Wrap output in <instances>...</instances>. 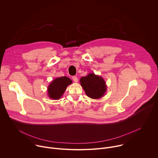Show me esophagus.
<instances>
[{"label": "esophagus", "mask_w": 158, "mask_h": 158, "mask_svg": "<svg viewBox=\"0 0 158 158\" xmlns=\"http://www.w3.org/2000/svg\"><path fill=\"white\" fill-rule=\"evenodd\" d=\"M72 78H73V80L75 82H77L78 81V79H77V77L76 76H73Z\"/></svg>", "instance_id": "1"}]
</instances>
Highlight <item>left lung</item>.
Here are the masks:
<instances>
[{"label":"left lung","instance_id":"obj_1","mask_svg":"<svg viewBox=\"0 0 158 158\" xmlns=\"http://www.w3.org/2000/svg\"><path fill=\"white\" fill-rule=\"evenodd\" d=\"M80 82L87 96L92 99L101 98L106 91L104 79L94 74H89L85 77H82Z\"/></svg>","mask_w":158,"mask_h":158}]
</instances>
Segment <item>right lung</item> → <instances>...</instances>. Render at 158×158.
Returning <instances> with one entry per match:
<instances>
[{
    "instance_id": "1",
    "label": "right lung",
    "mask_w": 158,
    "mask_h": 158,
    "mask_svg": "<svg viewBox=\"0 0 158 158\" xmlns=\"http://www.w3.org/2000/svg\"><path fill=\"white\" fill-rule=\"evenodd\" d=\"M72 84V81L65 76L54 79L48 87L49 96L53 99H59L64 94L67 85Z\"/></svg>"
}]
</instances>
